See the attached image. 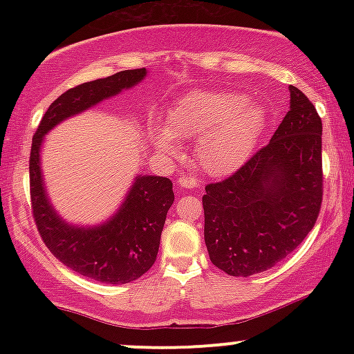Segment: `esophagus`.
<instances>
[{"instance_id": "obj_1", "label": "esophagus", "mask_w": 354, "mask_h": 354, "mask_svg": "<svg viewBox=\"0 0 354 354\" xmlns=\"http://www.w3.org/2000/svg\"><path fill=\"white\" fill-rule=\"evenodd\" d=\"M178 185L183 186V188H194V186H196L198 183L194 181L193 178H189V176H185V174H183V176L180 178V180H178Z\"/></svg>"}]
</instances>
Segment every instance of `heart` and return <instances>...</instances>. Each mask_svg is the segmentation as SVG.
Returning <instances> with one entry per match:
<instances>
[{
  "label": "heart",
  "mask_w": 354,
  "mask_h": 354,
  "mask_svg": "<svg viewBox=\"0 0 354 354\" xmlns=\"http://www.w3.org/2000/svg\"><path fill=\"white\" fill-rule=\"evenodd\" d=\"M266 124L265 109L233 91H193L169 111L168 128L153 129V143L174 156L178 138H198L196 161L211 176H228L250 160Z\"/></svg>",
  "instance_id": "b5f03b06"
}]
</instances>
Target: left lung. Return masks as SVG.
<instances>
[{
  "label": "left lung",
  "mask_w": 354,
  "mask_h": 354,
  "mask_svg": "<svg viewBox=\"0 0 354 354\" xmlns=\"http://www.w3.org/2000/svg\"><path fill=\"white\" fill-rule=\"evenodd\" d=\"M290 111L270 143L230 178L205 188V243L211 263L230 276L273 268L318 219L323 124L296 86H290Z\"/></svg>",
  "instance_id": "obj_1"
}]
</instances>
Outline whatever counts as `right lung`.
I'll return each instance as SVG.
<instances>
[{
  "label": "right lung",
  "instance_id": "right-lung-1",
  "mask_svg": "<svg viewBox=\"0 0 354 354\" xmlns=\"http://www.w3.org/2000/svg\"><path fill=\"white\" fill-rule=\"evenodd\" d=\"M145 76V68L126 70L68 89L44 113L31 145V209L39 236L64 266L100 283L135 281L154 265L166 213L174 201L173 183L163 176L141 174L108 221L96 226L70 225L48 200L39 163L41 143L44 135L61 121L136 86Z\"/></svg>",
  "mask_w": 354,
  "mask_h": 354
}]
</instances>
